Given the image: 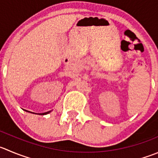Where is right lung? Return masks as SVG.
<instances>
[{
	"instance_id": "1",
	"label": "right lung",
	"mask_w": 158,
	"mask_h": 158,
	"mask_svg": "<svg viewBox=\"0 0 158 158\" xmlns=\"http://www.w3.org/2000/svg\"><path fill=\"white\" fill-rule=\"evenodd\" d=\"M50 113V111H48V112H46V113H41V115H44V114H47V113Z\"/></svg>"
}]
</instances>
